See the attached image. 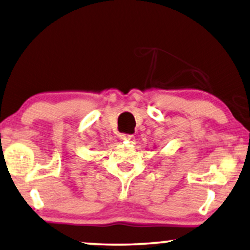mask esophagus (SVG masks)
Here are the masks:
<instances>
[{
  "label": "esophagus",
  "mask_w": 250,
  "mask_h": 250,
  "mask_svg": "<svg viewBox=\"0 0 250 250\" xmlns=\"http://www.w3.org/2000/svg\"><path fill=\"white\" fill-rule=\"evenodd\" d=\"M122 140H128V141H133L134 140V135H132V134H123V135L121 136Z\"/></svg>",
  "instance_id": "obj_1"
}]
</instances>
